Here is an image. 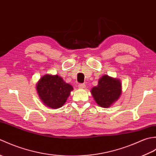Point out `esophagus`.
I'll list each match as a JSON object with an SVG mask.
<instances>
[{
	"label": "esophagus",
	"mask_w": 156,
	"mask_h": 156,
	"mask_svg": "<svg viewBox=\"0 0 156 156\" xmlns=\"http://www.w3.org/2000/svg\"><path fill=\"white\" fill-rule=\"evenodd\" d=\"M85 84H78V87L80 88H85Z\"/></svg>",
	"instance_id": "34e87169"
}]
</instances>
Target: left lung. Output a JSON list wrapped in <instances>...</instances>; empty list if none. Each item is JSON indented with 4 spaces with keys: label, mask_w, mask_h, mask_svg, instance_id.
<instances>
[{
    "label": "left lung",
    "mask_w": 156,
    "mask_h": 156,
    "mask_svg": "<svg viewBox=\"0 0 156 156\" xmlns=\"http://www.w3.org/2000/svg\"><path fill=\"white\" fill-rule=\"evenodd\" d=\"M91 93L100 107L107 108L117 101L121 94V84L118 79L104 75L98 80L97 87L92 88Z\"/></svg>",
    "instance_id": "8db88e82"
}]
</instances>
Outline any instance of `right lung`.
<instances>
[{
  "label": "right lung",
  "instance_id": "obj_1",
  "mask_svg": "<svg viewBox=\"0 0 156 156\" xmlns=\"http://www.w3.org/2000/svg\"><path fill=\"white\" fill-rule=\"evenodd\" d=\"M37 90L41 100L51 108H58L64 105L73 90L70 84L66 83L58 75H45L39 80Z\"/></svg>",
  "mask_w": 156,
  "mask_h": 156
}]
</instances>
